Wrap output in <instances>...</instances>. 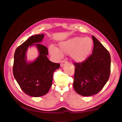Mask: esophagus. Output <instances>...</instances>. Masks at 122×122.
Wrapping results in <instances>:
<instances>
[{"label": "esophagus", "mask_w": 122, "mask_h": 122, "mask_svg": "<svg viewBox=\"0 0 122 122\" xmlns=\"http://www.w3.org/2000/svg\"><path fill=\"white\" fill-rule=\"evenodd\" d=\"M67 63V62H66L65 61H62L61 62V64H60V66L61 67H62L63 66L65 65V64Z\"/></svg>", "instance_id": "obj_1"}]
</instances>
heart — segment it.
Here are the masks:
<instances>
[{"label":"heart","mask_w":122,"mask_h":122,"mask_svg":"<svg viewBox=\"0 0 122 122\" xmlns=\"http://www.w3.org/2000/svg\"><path fill=\"white\" fill-rule=\"evenodd\" d=\"M93 45V40L90 37L75 36L62 41L59 44V49L53 46H50L49 51L56 58L61 57L62 54H69L72 60L82 63L88 59Z\"/></svg>","instance_id":"obj_1"}]
</instances>
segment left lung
<instances>
[{
    "label": "left lung",
    "mask_w": 122,
    "mask_h": 122,
    "mask_svg": "<svg viewBox=\"0 0 122 122\" xmlns=\"http://www.w3.org/2000/svg\"><path fill=\"white\" fill-rule=\"evenodd\" d=\"M92 54L75 66L73 86L75 92L83 96L97 94L108 82L110 74L111 57L107 49L95 37Z\"/></svg>",
    "instance_id": "1"
}]
</instances>
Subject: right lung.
I'll return each mask as SVG.
<instances>
[{
  "instance_id": "1",
  "label": "right lung",
  "mask_w": 122,
  "mask_h": 122,
  "mask_svg": "<svg viewBox=\"0 0 122 122\" xmlns=\"http://www.w3.org/2000/svg\"><path fill=\"white\" fill-rule=\"evenodd\" d=\"M44 34L30 36L16 49L14 55L13 73L16 82L25 93L32 97L46 95L52 84L53 75L60 65L49 60L48 49L40 44ZM36 46L38 56L33 61L26 60L29 46Z\"/></svg>"
}]
</instances>
